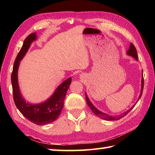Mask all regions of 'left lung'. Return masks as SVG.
I'll use <instances>...</instances> for the list:
<instances>
[{
    "label": "left lung",
    "instance_id": "left-lung-1",
    "mask_svg": "<svg viewBox=\"0 0 155 155\" xmlns=\"http://www.w3.org/2000/svg\"><path fill=\"white\" fill-rule=\"evenodd\" d=\"M127 53V54H128V55L132 56L133 57H134V58L136 60H137L138 57H137V50H136L135 46L133 45V44L130 43V48H129V49L128 50ZM143 84H144L143 83V72H142V78H141V90L140 97H139V98H138V101L140 99L141 95H142V92H143ZM85 98H86V101H87V104H88L89 107H90L91 111H92L94 113V114L96 115L97 116H98L99 117H101L102 119H104V120H120V119L122 118L123 117H124L126 115H127L128 113H129L131 111V110L133 109V107H134V106L136 104H135V105L131 107L130 109H128V111H125L124 113H123V114H121V115H116V116H111V115H107L106 114H104V113H103V112L98 111V110L97 109L96 107L93 105L92 104H91V103L90 101V100H89V98H88L87 96L86 95V94H85Z\"/></svg>",
    "mask_w": 155,
    "mask_h": 155
}]
</instances>
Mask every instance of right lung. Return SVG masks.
I'll return each mask as SVG.
<instances>
[{
	"label": "right lung",
	"instance_id": "right-lung-1",
	"mask_svg": "<svg viewBox=\"0 0 155 155\" xmlns=\"http://www.w3.org/2000/svg\"><path fill=\"white\" fill-rule=\"evenodd\" d=\"M36 40V33L28 35L24 41L23 45L14 61L12 73L13 96L15 106L27 120L38 125L51 123L57 120L64 107V101L67 91L72 82V78H68L60 85L48 101L38 104L26 103L21 96L18 83V70L20 61L25 55L32 41Z\"/></svg>",
	"mask_w": 155,
	"mask_h": 155
}]
</instances>
